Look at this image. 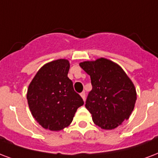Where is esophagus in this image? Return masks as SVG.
<instances>
[{"label":"esophagus","mask_w":158,"mask_h":158,"mask_svg":"<svg viewBox=\"0 0 158 158\" xmlns=\"http://www.w3.org/2000/svg\"><path fill=\"white\" fill-rule=\"evenodd\" d=\"M80 96H81L82 98L84 99V101L85 100V93H84V92H82L81 94H80Z\"/></svg>","instance_id":"1"}]
</instances>
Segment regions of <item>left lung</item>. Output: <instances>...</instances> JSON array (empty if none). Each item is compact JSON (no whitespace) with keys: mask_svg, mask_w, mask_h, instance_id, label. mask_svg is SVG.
Segmentation results:
<instances>
[{"mask_svg":"<svg viewBox=\"0 0 158 158\" xmlns=\"http://www.w3.org/2000/svg\"><path fill=\"white\" fill-rule=\"evenodd\" d=\"M79 65L91 79L92 90L88 94L85 107L95 124L103 129H114L128 119L137 94L123 69L103 58Z\"/></svg>","mask_w":158,"mask_h":158,"instance_id":"8db88e82","label":"left lung"}]
</instances>
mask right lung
Here are the masks:
<instances>
[{
    "label": "right lung",
    "instance_id": "add662e5",
    "mask_svg": "<svg viewBox=\"0 0 158 158\" xmlns=\"http://www.w3.org/2000/svg\"><path fill=\"white\" fill-rule=\"evenodd\" d=\"M69 62L57 60L44 64L29 85L27 100L31 114L42 127L60 131L68 127L84 104L68 78Z\"/></svg>",
    "mask_w": 158,
    "mask_h": 158
}]
</instances>
